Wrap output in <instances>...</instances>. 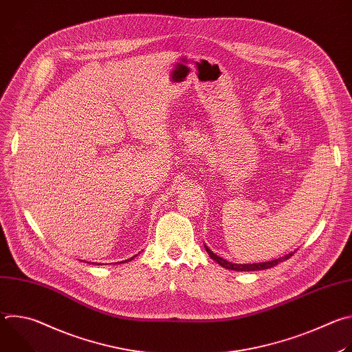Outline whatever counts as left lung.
I'll list each match as a JSON object with an SVG mask.
<instances>
[{
  "label": "left lung",
  "instance_id": "1",
  "mask_svg": "<svg viewBox=\"0 0 352 352\" xmlns=\"http://www.w3.org/2000/svg\"><path fill=\"white\" fill-rule=\"evenodd\" d=\"M205 248H206V252L209 254V256L213 259V261H216L220 266H223V267H226V269H228V270H235V272H256V270H265V269H270V267H273V266H277L280 262H284V261H287V259H289L292 255H294V252H291V254H287V255H284V256H281V258H278V259H273V261H269V262H261V263H248V265H238V263H232V262H228V261H226V259H223V258H220L219 255H216V254H213V250H210L206 245H205Z\"/></svg>",
  "mask_w": 352,
  "mask_h": 352
}]
</instances>
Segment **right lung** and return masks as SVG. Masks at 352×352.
Returning <instances> with one entry per match:
<instances>
[{
	"label": "right lung",
	"instance_id": "add662e5",
	"mask_svg": "<svg viewBox=\"0 0 352 352\" xmlns=\"http://www.w3.org/2000/svg\"><path fill=\"white\" fill-rule=\"evenodd\" d=\"M133 258H135V256H132V258H129L128 261H124V262H125V263H126V262H131ZM87 263H89V262H87ZM121 263H122V262H121ZM93 265H96V263H93ZM97 265H100V263H97Z\"/></svg>",
	"mask_w": 352,
	"mask_h": 352
}]
</instances>
